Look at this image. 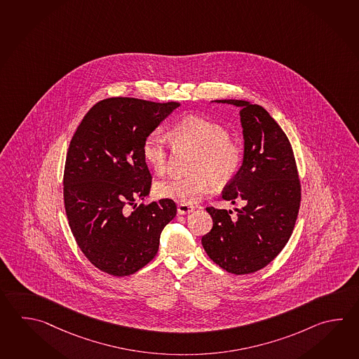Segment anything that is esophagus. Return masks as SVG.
<instances>
[{"label": "esophagus", "mask_w": 359, "mask_h": 359, "mask_svg": "<svg viewBox=\"0 0 359 359\" xmlns=\"http://www.w3.org/2000/svg\"><path fill=\"white\" fill-rule=\"evenodd\" d=\"M193 211H194V205H183V203L177 205V213L179 215H189Z\"/></svg>", "instance_id": "1"}]
</instances>
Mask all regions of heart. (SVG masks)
I'll use <instances>...</instances> for the list:
<instances>
[{
	"mask_svg": "<svg viewBox=\"0 0 359 359\" xmlns=\"http://www.w3.org/2000/svg\"><path fill=\"white\" fill-rule=\"evenodd\" d=\"M168 134L175 148L194 151L189 165L191 174L157 182L154 184L156 197L183 205L194 203L211 189L213 183L225 185L239 172L242 146L229 137L226 129L219 123L202 116H187L172 125ZM142 154L154 172L163 174L168 168V138L160 132L148 134Z\"/></svg>",
	"mask_w": 359,
	"mask_h": 359,
	"instance_id": "heart-1",
	"label": "heart"
}]
</instances>
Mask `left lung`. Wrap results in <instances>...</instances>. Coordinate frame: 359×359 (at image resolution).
Listing matches in <instances>:
<instances>
[{"label":"left lung","instance_id":"obj_1","mask_svg":"<svg viewBox=\"0 0 359 359\" xmlns=\"http://www.w3.org/2000/svg\"><path fill=\"white\" fill-rule=\"evenodd\" d=\"M239 107L244 154L239 172L222 199L242 208L207 207L213 226L202 238L205 253L235 275L264 269L285 247L300 205V183L285 133L262 106L242 100H217Z\"/></svg>","mask_w":359,"mask_h":359}]
</instances>
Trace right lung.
<instances>
[{"label":"right lung","instance_id":"add662e5","mask_svg":"<svg viewBox=\"0 0 359 359\" xmlns=\"http://www.w3.org/2000/svg\"><path fill=\"white\" fill-rule=\"evenodd\" d=\"M179 106L107 98L87 112L70 142L64 172L66 216L84 256L106 273L128 276L151 262L163 227L175 217L174 201L135 207L149 194L152 182L143 142Z\"/></svg>","mask_w":359,"mask_h":359}]
</instances>
